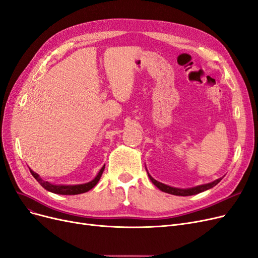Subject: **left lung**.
Wrapping results in <instances>:
<instances>
[{"instance_id":"left-lung-1","label":"left lung","mask_w":258,"mask_h":258,"mask_svg":"<svg viewBox=\"0 0 258 258\" xmlns=\"http://www.w3.org/2000/svg\"><path fill=\"white\" fill-rule=\"evenodd\" d=\"M149 179L152 180V182L157 186L158 189H160L161 191L168 193V194H173V195H178V197H189V195H194V194H198L201 192L206 191L208 189L214 188L215 185H217L222 178H219L215 181H212L210 183H206V184H202V185H198V186H194V188H189V189H179V188H174V186H170V185H166L164 183H161L157 181L156 179H154L152 176L149 175V173L147 172Z\"/></svg>"}]
</instances>
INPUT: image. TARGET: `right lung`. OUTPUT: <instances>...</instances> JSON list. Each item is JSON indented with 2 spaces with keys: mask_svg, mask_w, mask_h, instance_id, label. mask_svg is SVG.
<instances>
[{
  "mask_svg": "<svg viewBox=\"0 0 258 258\" xmlns=\"http://www.w3.org/2000/svg\"><path fill=\"white\" fill-rule=\"evenodd\" d=\"M31 171V170H30ZM104 171V165L101 167V170L99 171L98 175H97L95 178L90 181L86 182L83 184H76V185H61V184H52L48 181H44L43 179H41L39 175L37 173H35L33 171H31V174L34 176V178L36 179L41 186H43L44 189L52 192V193H56V194H61V195H76V194H81V193H85L87 191H90L91 189H93L94 186L98 183L100 177L102 175Z\"/></svg>",
  "mask_w": 258,
  "mask_h": 258,
  "instance_id": "1",
  "label": "right lung"
}]
</instances>
